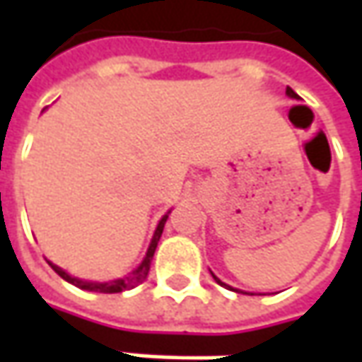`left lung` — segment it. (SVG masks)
<instances>
[{"instance_id":"1","label":"left lung","mask_w":362,"mask_h":362,"mask_svg":"<svg viewBox=\"0 0 362 362\" xmlns=\"http://www.w3.org/2000/svg\"><path fill=\"white\" fill-rule=\"evenodd\" d=\"M286 94H288V96H292V98H298V94H296V92L292 90V88H290V86H288V88H286ZM214 278H216V276H214ZM217 280V278H216ZM217 284H221V286H226V288H230V286L228 284H223V282H221V280H217ZM235 292H238V290H235Z\"/></svg>"}]
</instances>
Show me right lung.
Returning <instances> with one entry per match:
<instances>
[{
	"label": "right lung",
	"instance_id": "add662e5",
	"mask_svg": "<svg viewBox=\"0 0 362 362\" xmlns=\"http://www.w3.org/2000/svg\"><path fill=\"white\" fill-rule=\"evenodd\" d=\"M165 221H167V216L163 217V219L159 221L157 231H155V235H153V242H151V245H148V252H146L143 264H141L136 270L132 272L131 276H127V278H120V280H115V282H105V284H98V282H82V280H78V278L68 276L62 268H58V266H54V264H49V266L54 268V272H56L58 276H62L66 282L78 286V288H82V290L100 292V294H117V292H122V290H131V288H134V286H139L145 282L146 274H148V270H151V262H153V256H155V250H157V243H159L160 240V233H163V228H165Z\"/></svg>",
	"mask_w": 362,
	"mask_h": 362
}]
</instances>
